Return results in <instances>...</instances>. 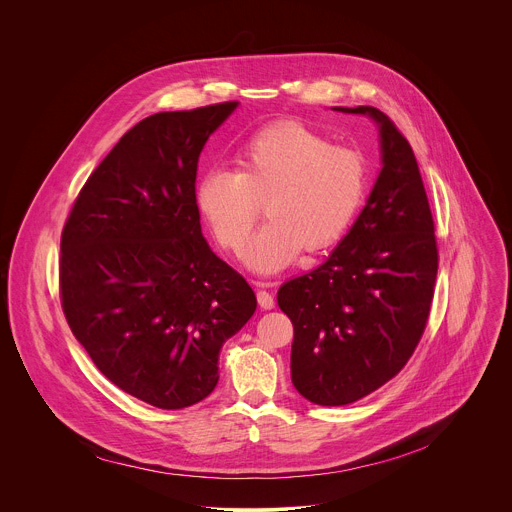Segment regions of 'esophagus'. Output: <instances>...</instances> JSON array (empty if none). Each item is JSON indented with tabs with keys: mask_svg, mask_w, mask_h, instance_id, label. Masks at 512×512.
I'll list each match as a JSON object with an SVG mask.
<instances>
[{
	"mask_svg": "<svg viewBox=\"0 0 512 512\" xmlns=\"http://www.w3.org/2000/svg\"><path fill=\"white\" fill-rule=\"evenodd\" d=\"M255 285H257V287H261V289L257 291V302H259L261 310H271V308L275 306V298H273V294H271V291L263 289V287H267L269 283H265V281H257Z\"/></svg>",
	"mask_w": 512,
	"mask_h": 512,
	"instance_id": "obj_1",
	"label": "esophagus"
}]
</instances>
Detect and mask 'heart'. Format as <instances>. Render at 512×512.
Listing matches in <instances>:
<instances>
[{"mask_svg": "<svg viewBox=\"0 0 512 512\" xmlns=\"http://www.w3.org/2000/svg\"><path fill=\"white\" fill-rule=\"evenodd\" d=\"M369 188L364 156L324 133L279 121L245 141L237 170L210 168L196 184V206L216 241L239 251L261 214L269 221L245 251L263 273L287 267L302 249L318 253L350 229Z\"/></svg>", "mask_w": 512, "mask_h": 512, "instance_id": "obj_1", "label": "heart"}]
</instances>
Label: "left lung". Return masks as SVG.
<instances>
[{
  "mask_svg": "<svg viewBox=\"0 0 512 512\" xmlns=\"http://www.w3.org/2000/svg\"><path fill=\"white\" fill-rule=\"evenodd\" d=\"M334 109L377 121L383 168L332 255L277 291L294 324L291 383L326 407L371 395L405 367L427 326L437 277L433 216L409 141L375 107Z\"/></svg>",
  "mask_w": 512,
  "mask_h": 512,
  "instance_id": "obj_1",
  "label": "left lung"
}]
</instances>
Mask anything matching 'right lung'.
Masks as SVG:
<instances>
[{"label":"right lung","mask_w":512,"mask_h":512,"mask_svg":"<svg viewBox=\"0 0 512 512\" xmlns=\"http://www.w3.org/2000/svg\"><path fill=\"white\" fill-rule=\"evenodd\" d=\"M237 101L133 125L81 188L60 237V304L121 391L184 409L218 383V352L253 316L251 285L202 237L198 158Z\"/></svg>","instance_id":"1"}]
</instances>
